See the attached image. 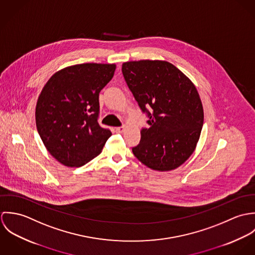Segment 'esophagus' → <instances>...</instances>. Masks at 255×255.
I'll use <instances>...</instances> for the list:
<instances>
[{
    "instance_id": "1",
    "label": "esophagus",
    "mask_w": 255,
    "mask_h": 255,
    "mask_svg": "<svg viewBox=\"0 0 255 255\" xmlns=\"http://www.w3.org/2000/svg\"><path fill=\"white\" fill-rule=\"evenodd\" d=\"M125 130V127H118L116 128V131L117 132H123Z\"/></svg>"
}]
</instances>
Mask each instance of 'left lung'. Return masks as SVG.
Here are the masks:
<instances>
[{"label": "left lung", "instance_id": "obj_1", "mask_svg": "<svg viewBox=\"0 0 255 255\" xmlns=\"http://www.w3.org/2000/svg\"><path fill=\"white\" fill-rule=\"evenodd\" d=\"M122 71L149 118L150 128L140 130V143L132 148L134 156L155 171L179 168L194 152L203 126V106L195 85L167 61L126 62ZM149 107L150 112L145 109Z\"/></svg>", "mask_w": 255, "mask_h": 255}]
</instances>
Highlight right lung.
I'll use <instances>...</instances> for the list:
<instances>
[{"label": "right lung", "instance_id": "right-lung-1", "mask_svg": "<svg viewBox=\"0 0 255 255\" xmlns=\"http://www.w3.org/2000/svg\"><path fill=\"white\" fill-rule=\"evenodd\" d=\"M116 67L73 65L56 72L44 85L35 109L37 130L48 152L64 166L85 165L101 153L112 135L97 118L99 93Z\"/></svg>", "mask_w": 255, "mask_h": 255}]
</instances>
